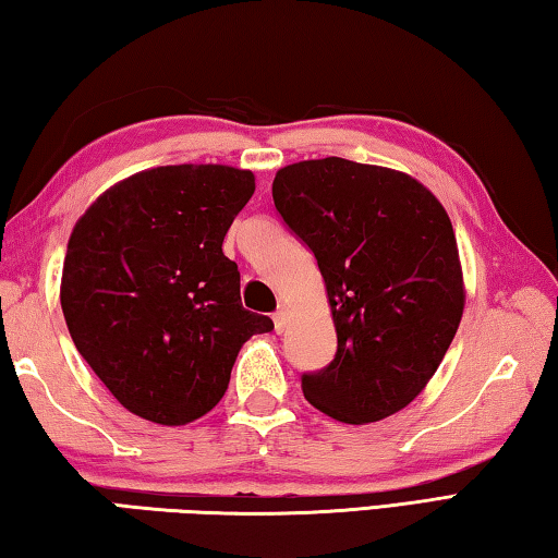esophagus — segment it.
Returning a JSON list of instances; mask_svg holds the SVG:
<instances>
[{
	"label": "esophagus",
	"instance_id": "1",
	"mask_svg": "<svg viewBox=\"0 0 558 558\" xmlns=\"http://www.w3.org/2000/svg\"><path fill=\"white\" fill-rule=\"evenodd\" d=\"M272 323H276V332L282 335L288 327V307H278V313L272 315Z\"/></svg>",
	"mask_w": 558,
	"mask_h": 558
}]
</instances>
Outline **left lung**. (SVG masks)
I'll use <instances>...</instances> for the list:
<instances>
[{
    "instance_id": "obj_1",
    "label": "left lung",
    "mask_w": 558,
    "mask_h": 558,
    "mask_svg": "<svg viewBox=\"0 0 558 558\" xmlns=\"http://www.w3.org/2000/svg\"><path fill=\"white\" fill-rule=\"evenodd\" d=\"M272 202L315 253L337 329L332 364L302 376V393L352 426L399 413L436 374L465 310L446 209L411 174L342 157L278 169Z\"/></svg>"
}]
</instances>
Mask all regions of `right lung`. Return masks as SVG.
Wrapping results in <instances>:
<instances>
[{"instance_id": "obj_1", "label": "right lung", "mask_w": 558, "mask_h": 558, "mask_svg": "<svg viewBox=\"0 0 558 558\" xmlns=\"http://www.w3.org/2000/svg\"><path fill=\"white\" fill-rule=\"evenodd\" d=\"M256 192L251 169L169 165L106 189L75 221L61 276L71 339L140 418L184 426L229 389L241 347L272 319L241 305L223 235Z\"/></svg>"}]
</instances>
